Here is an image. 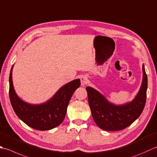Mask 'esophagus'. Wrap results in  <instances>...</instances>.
<instances>
[{"label": "esophagus", "instance_id": "34e87169", "mask_svg": "<svg viewBox=\"0 0 157 157\" xmlns=\"http://www.w3.org/2000/svg\"><path fill=\"white\" fill-rule=\"evenodd\" d=\"M80 80H81V84L82 86H84L86 84H87L88 78L86 75H82L80 78Z\"/></svg>", "mask_w": 157, "mask_h": 157}]
</instances>
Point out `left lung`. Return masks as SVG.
Segmentation results:
<instances>
[{
    "instance_id": "left-lung-1",
    "label": "left lung",
    "mask_w": 157,
    "mask_h": 157,
    "mask_svg": "<svg viewBox=\"0 0 157 157\" xmlns=\"http://www.w3.org/2000/svg\"><path fill=\"white\" fill-rule=\"evenodd\" d=\"M143 79L135 99L124 105L110 103L99 91L88 86V103L94 121L101 129L116 131L127 128L137 120L143 112L146 101L148 78L144 65L142 66Z\"/></svg>"
}]
</instances>
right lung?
<instances>
[{"mask_svg": "<svg viewBox=\"0 0 157 157\" xmlns=\"http://www.w3.org/2000/svg\"><path fill=\"white\" fill-rule=\"evenodd\" d=\"M12 66L9 75V98L15 113L28 126L39 131H48L60 125L65 117L73 94L80 86V79L67 83L46 102L33 105L21 100L14 90Z\"/></svg>", "mask_w": 157, "mask_h": 157, "instance_id": "1", "label": "right lung"}]
</instances>
